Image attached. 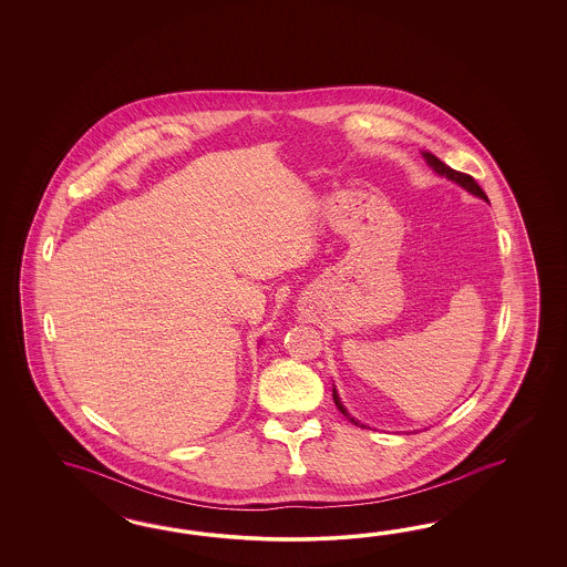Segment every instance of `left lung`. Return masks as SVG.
<instances>
[{
	"label": "left lung",
	"mask_w": 567,
	"mask_h": 567,
	"mask_svg": "<svg viewBox=\"0 0 567 567\" xmlns=\"http://www.w3.org/2000/svg\"><path fill=\"white\" fill-rule=\"evenodd\" d=\"M426 157V162L430 164V168H434V172H439V174H443L446 176L449 181H455L457 185H462L465 190H470L472 195H476V197H481L484 202H488V197H486V193L481 189V185L474 181V176H470V174H464V172L453 171L451 166H446L445 162H441L439 157L434 154H424ZM332 399H334V405L339 408V412L343 413L344 417L349 420V422H353V424H360L358 420H353L347 410L343 408V403H341V399L337 395V389H332ZM363 429V426H361Z\"/></svg>",
	"instance_id": "left-lung-1"
}]
</instances>
